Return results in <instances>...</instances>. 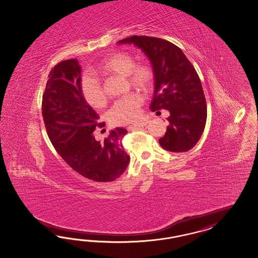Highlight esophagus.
Segmentation results:
<instances>
[{
    "label": "esophagus",
    "instance_id": "esophagus-1",
    "mask_svg": "<svg viewBox=\"0 0 258 258\" xmlns=\"http://www.w3.org/2000/svg\"><path fill=\"white\" fill-rule=\"evenodd\" d=\"M147 124L148 121H146V120H143V121H140L139 123H135V124H133V125L128 126V129H129V130H134V129H137V128L145 127Z\"/></svg>",
    "mask_w": 258,
    "mask_h": 258
}]
</instances>
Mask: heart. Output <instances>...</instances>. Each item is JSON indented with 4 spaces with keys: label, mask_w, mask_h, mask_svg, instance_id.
<instances>
[{
    "label": "heart",
    "mask_w": 258,
    "mask_h": 258,
    "mask_svg": "<svg viewBox=\"0 0 258 258\" xmlns=\"http://www.w3.org/2000/svg\"><path fill=\"white\" fill-rule=\"evenodd\" d=\"M96 73L104 75H117L126 77L129 84L146 91L153 81V73L150 67L136 64L132 55L125 52H116L102 60L95 68ZM82 95L86 103L93 108H102L106 103V97L99 80L90 75L82 77ZM143 102L141 96L136 93L123 97L112 105L108 118L113 125L129 123L139 117V107Z\"/></svg>",
    "instance_id": "heart-1"
}]
</instances>
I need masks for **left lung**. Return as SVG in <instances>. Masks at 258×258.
<instances>
[{
    "label": "left lung",
    "mask_w": 258,
    "mask_h": 258,
    "mask_svg": "<svg viewBox=\"0 0 258 258\" xmlns=\"http://www.w3.org/2000/svg\"><path fill=\"white\" fill-rule=\"evenodd\" d=\"M118 44H134L150 59L155 92L152 111L169 110V126L159 139L161 147L169 152L190 150L199 141L206 126L207 106L197 72L176 45L158 37L132 36Z\"/></svg>",
    "instance_id": "left-lung-1"
}]
</instances>
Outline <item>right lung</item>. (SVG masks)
I'll use <instances>...</instances> for the list:
<instances>
[{
	"mask_svg": "<svg viewBox=\"0 0 258 258\" xmlns=\"http://www.w3.org/2000/svg\"><path fill=\"white\" fill-rule=\"evenodd\" d=\"M81 67L64 60L49 74L42 97V116L52 145L75 171L96 182H112L130 162L121 140L126 129L117 127L103 141L92 135L99 116L82 95Z\"/></svg>",
	"mask_w": 258,
	"mask_h": 258,
	"instance_id": "1",
	"label": "right lung"
}]
</instances>
